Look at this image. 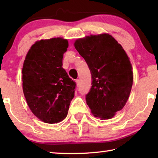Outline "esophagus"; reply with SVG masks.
I'll list each match as a JSON object with an SVG mask.
<instances>
[{"label":"esophagus","instance_id":"esophagus-1","mask_svg":"<svg viewBox=\"0 0 158 158\" xmlns=\"http://www.w3.org/2000/svg\"><path fill=\"white\" fill-rule=\"evenodd\" d=\"M76 84H77V86H79V84H80V81H79V79H76Z\"/></svg>","mask_w":158,"mask_h":158}]
</instances>
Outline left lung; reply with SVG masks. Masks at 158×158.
<instances>
[{"mask_svg": "<svg viewBox=\"0 0 158 158\" xmlns=\"http://www.w3.org/2000/svg\"><path fill=\"white\" fill-rule=\"evenodd\" d=\"M91 73L92 87L85 96L92 114L101 120L112 118L124 107L133 83L130 58L108 33L90 35L74 42Z\"/></svg>", "mask_w": 158, "mask_h": 158, "instance_id": "1", "label": "left lung"}]
</instances>
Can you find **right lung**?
I'll return each mask as SVG.
<instances>
[{
    "label": "right lung",
    "mask_w": 158,
    "mask_h": 158,
    "mask_svg": "<svg viewBox=\"0 0 158 158\" xmlns=\"http://www.w3.org/2000/svg\"><path fill=\"white\" fill-rule=\"evenodd\" d=\"M68 47V40L63 37L36 41L23 64L21 79L26 102L32 113L46 123L65 119L74 96L75 82L62 67Z\"/></svg>",
    "instance_id": "add662e5"
}]
</instances>
